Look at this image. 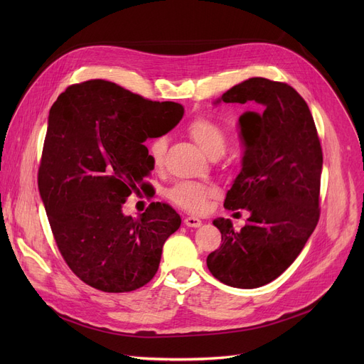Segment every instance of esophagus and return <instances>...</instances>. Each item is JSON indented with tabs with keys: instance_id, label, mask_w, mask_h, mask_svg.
<instances>
[{
	"instance_id": "esophagus-1",
	"label": "esophagus",
	"mask_w": 364,
	"mask_h": 364,
	"mask_svg": "<svg viewBox=\"0 0 364 364\" xmlns=\"http://www.w3.org/2000/svg\"><path fill=\"white\" fill-rule=\"evenodd\" d=\"M184 224H186L187 227L198 228V227H200V225H202V221H200L199 218H196V217H187V218L184 220Z\"/></svg>"
}]
</instances>
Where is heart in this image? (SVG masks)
Returning a JSON list of instances; mask_svg holds the SVG:
<instances>
[{
    "label": "heart",
    "mask_w": 364,
    "mask_h": 364,
    "mask_svg": "<svg viewBox=\"0 0 364 364\" xmlns=\"http://www.w3.org/2000/svg\"><path fill=\"white\" fill-rule=\"evenodd\" d=\"M186 131L188 137L208 156L218 158L225 149V132L213 119L206 117H196L188 122ZM149 153L153 165L156 168L162 166L166 153V140L164 137L153 140L149 144ZM217 195L218 190L214 186L198 181H178L168 190V198L171 202L193 214L205 213L209 200L217 198Z\"/></svg>",
    "instance_id": "1"
}]
</instances>
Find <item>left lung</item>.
Instances as JSON below:
<instances>
[{
    "instance_id": "left-lung-1",
    "label": "left lung",
    "mask_w": 364,
    "mask_h": 364,
    "mask_svg": "<svg viewBox=\"0 0 364 364\" xmlns=\"http://www.w3.org/2000/svg\"><path fill=\"white\" fill-rule=\"evenodd\" d=\"M224 103L255 102L262 112L239 118L243 168L227 192L228 211L251 217L235 230L217 218L223 245L206 258L224 284L254 289L277 279L301 254L320 218L323 151L313 114L295 88L250 78L221 95Z\"/></svg>"
}]
</instances>
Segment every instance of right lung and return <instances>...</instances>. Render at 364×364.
Returning a JSON list of instances; mask_svg holds the SVG:
<instances>
[{
  "mask_svg": "<svg viewBox=\"0 0 364 364\" xmlns=\"http://www.w3.org/2000/svg\"><path fill=\"white\" fill-rule=\"evenodd\" d=\"M183 113L178 103L103 80L68 87L51 106L38 188L65 262L91 288L131 292L156 274L181 218L165 202H151L136 220L122 205L150 188L144 177L155 165L143 141L164 136Z\"/></svg>",
  "mask_w": 364,
  "mask_h": 364,
  "instance_id": "1",
  "label": "right lung"
}]
</instances>
